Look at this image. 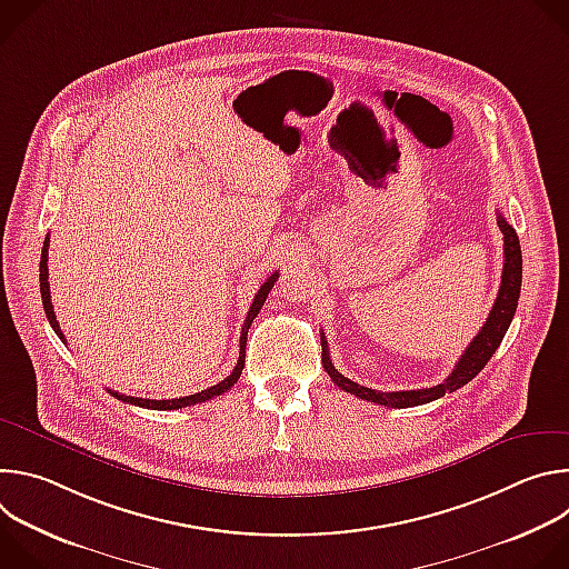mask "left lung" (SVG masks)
Returning <instances> with one entry per match:
<instances>
[{
  "label": "left lung",
  "mask_w": 569,
  "mask_h": 569,
  "mask_svg": "<svg viewBox=\"0 0 569 569\" xmlns=\"http://www.w3.org/2000/svg\"><path fill=\"white\" fill-rule=\"evenodd\" d=\"M498 224L500 231L505 236V268H502V283H500V292L496 297V303L486 317V323L481 327V331L472 338V342L466 347V351L461 353L459 362L455 365L452 373L435 387H426V389H410V391H378V389H369L362 387L358 382H353L351 378H345L331 362L329 356V347L327 340L321 336V365L323 371L331 376V380L342 389L349 391L362 400L369 402H378L385 405V408H415V405H426L430 400L441 398L443 393L457 391L459 387H463L466 382H470L483 367L493 358V353L498 351L500 342L505 340L511 319L516 315L518 308V299H520V286H522V252H520V240L516 229L505 220V216H498Z\"/></svg>",
  "instance_id": "8db88e82"
}]
</instances>
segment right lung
<instances>
[{
    "mask_svg": "<svg viewBox=\"0 0 569 569\" xmlns=\"http://www.w3.org/2000/svg\"><path fill=\"white\" fill-rule=\"evenodd\" d=\"M47 259H49V236L44 238V246H42V259H40V295H42V306H44V312H47V319H49V323H51V329H53V331H56V336L62 340V345H67V340H64V336H62V331H60V323H58V319H56V312H53V303H51ZM277 279H279V272L270 274V277H268V281L259 288V292H257V297H254V301H252V306H250V312H248V317H246V323H242V331H240V351H238V362H236V367L231 369V373H229L224 380H220L218 385L207 387V389H202V391H198V393H191V396L169 398V400L134 398V396H126V393H119V391H112V389H108V391H110L114 398L123 400V402L137 405V408H146V410H161V412H167V410H182V408H189V405L204 402V400H211L213 396L224 393L227 389H231V387H233V382L240 378L242 367H246L248 331H250V327H252V321L257 319L259 310L263 308V303H266V299H268V292L272 290V286H274V281H277Z\"/></svg>",
    "mask_w": 569,
    "mask_h": 569,
    "instance_id": "1",
    "label": "right lung"
}]
</instances>
